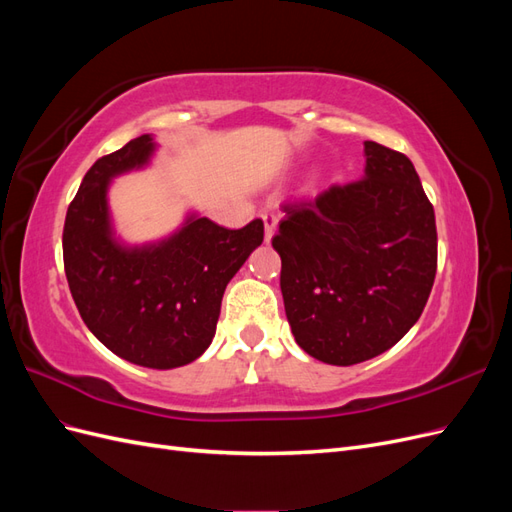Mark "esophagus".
I'll use <instances>...</instances> for the list:
<instances>
[{"label":"esophagus","instance_id":"esophagus-1","mask_svg":"<svg viewBox=\"0 0 512 512\" xmlns=\"http://www.w3.org/2000/svg\"><path fill=\"white\" fill-rule=\"evenodd\" d=\"M262 222H265V241L269 243L273 239V232H275V226H277V215L265 211V213H262Z\"/></svg>","mask_w":512,"mask_h":512}]
</instances>
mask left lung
Masks as SVG:
<instances>
[{
    "instance_id": "8db88e82",
    "label": "left lung",
    "mask_w": 512,
    "mask_h": 512,
    "mask_svg": "<svg viewBox=\"0 0 512 512\" xmlns=\"http://www.w3.org/2000/svg\"><path fill=\"white\" fill-rule=\"evenodd\" d=\"M363 177L286 205L273 237L297 344L348 367L393 348L429 299L436 215L404 153L365 141Z\"/></svg>"
}]
</instances>
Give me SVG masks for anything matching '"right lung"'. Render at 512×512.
<instances>
[{"label": "right lung", "instance_id": "add662e5", "mask_svg": "<svg viewBox=\"0 0 512 512\" xmlns=\"http://www.w3.org/2000/svg\"><path fill=\"white\" fill-rule=\"evenodd\" d=\"M158 151L143 134L87 170L66 213L64 269L87 329L113 354L149 369L196 361L215 335L228 282L262 243L265 224L222 228L196 211L168 237L123 241L108 207L115 177Z\"/></svg>", "mask_w": 512, "mask_h": 512}]
</instances>
